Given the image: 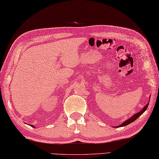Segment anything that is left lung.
I'll return each instance as SVG.
<instances>
[{
  "label": "left lung",
  "instance_id": "1",
  "mask_svg": "<svg viewBox=\"0 0 159 159\" xmlns=\"http://www.w3.org/2000/svg\"><path fill=\"white\" fill-rule=\"evenodd\" d=\"M149 102H150V101H149V102H148V103L146 104V105L143 108L142 110H141V111H139V112H138V113H136V114H134L133 116L130 117L129 118V119L126 120V121H124V122L121 123V124L120 125V126H114V128H119V127L125 126H126V125H128L129 124H130V123H132V122H133L134 121H135L138 117H139L140 116H141V115H142V114L145 112V111H146V110L147 109V108H148V105H149Z\"/></svg>",
  "mask_w": 159,
  "mask_h": 159
}]
</instances>
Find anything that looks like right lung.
I'll return each mask as SVG.
<instances>
[{
  "label": "right lung",
  "mask_w": 159,
  "mask_h": 159,
  "mask_svg": "<svg viewBox=\"0 0 159 159\" xmlns=\"http://www.w3.org/2000/svg\"><path fill=\"white\" fill-rule=\"evenodd\" d=\"M30 126H32V127H35V126H33V125H31V124H30Z\"/></svg>",
  "instance_id": "obj_1"
}]
</instances>
